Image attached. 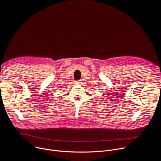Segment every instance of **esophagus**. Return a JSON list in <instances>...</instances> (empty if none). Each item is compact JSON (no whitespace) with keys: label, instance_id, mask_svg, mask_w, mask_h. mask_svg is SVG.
<instances>
[{"label":"esophagus","instance_id":"34e87169","mask_svg":"<svg viewBox=\"0 0 161 161\" xmlns=\"http://www.w3.org/2000/svg\"><path fill=\"white\" fill-rule=\"evenodd\" d=\"M81 81L80 80H78V81H75V83L76 84V85H80L81 84Z\"/></svg>","mask_w":161,"mask_h":161}]
</instances>
